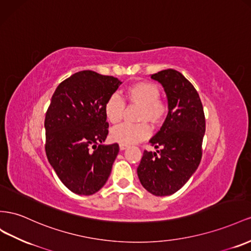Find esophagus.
Wrapping results in <instances>:
<instances>
[{
    "label": "esophagus",
    "mask_w": 251,
    "mask_h": 251,
    "mask_svg": "<svg viewBox=\"0 0 251 251\" xmlns=\"http://www.w3.org/2000/svg\"><path fill=\"white\" fill-rule=\"evenodd\" d=\"M119 148H120V150H126V149L127 148V145L120 144V145H119Z\"/></svg>",
    "instance_id": "1"
}]
</instances>
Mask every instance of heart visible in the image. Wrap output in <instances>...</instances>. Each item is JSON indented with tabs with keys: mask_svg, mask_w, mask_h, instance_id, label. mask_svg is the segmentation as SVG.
Here are the masks:
<instances>
[{
	"mask_svg": "<svg viewBox=\"0 0 251 251\" xmlns=\"http://www.w3.org/2000/svg\"><path fill=\"white\" fill-rule=\"evenodd\" d=\"M159 87L150 81H138L132 83L125 90V98L132 104L140 105L137 120L142 123L131 125L124 124L115 126L111 131L114 141L124 145L136 144L150 136L152 126H159L166 120L169 106L166 101L161 100ZM126 104L118 95H112L104 103V114L111 124L120 123L124 117Z\"/></svg>",
	"mask_w": 251,
	"mask_h": 251,
	"instance_id": "1",
	"label": "heart"
}]
</instances>
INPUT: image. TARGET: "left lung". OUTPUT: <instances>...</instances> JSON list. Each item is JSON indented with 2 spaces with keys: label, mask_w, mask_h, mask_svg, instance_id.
<instances>
[{
  "label": "left lung",
  "mask_w": 251,
  "mask_h": 251,
  "mask_svg": "<svg viewBox=\"0 0 251 251\" xmlns=\"http://www.w3.org/2000/svg\"><path fill=\"white\" fill-rule=\"evenodd\" d=\"M151 78L164 87L169 113L150 140L159 150L144 152L137 174L147 191L167 196L178 191L198 169L206 121L198 91L179 72L164 70Z\"/></svg>",
  "instance_id": "1"
}]
</instances>
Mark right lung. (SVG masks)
<instances>
[{"mask_svg": "<svg viewBox=\"0 0 251 251\" xmlns=\"http://www.w3.org/2000/svg\"><path fill=\"white\" fill-rule=\"evenodd\" d=\"M123 83L93 71L74 74L53 93L45 116V152L60 180L74 193L92 195L104 186L118 144L109 134L104 103Z\"/></svg>", "mask_w": 251, "mask_h": 251, "instance_id": "obj_1", "label": "right lung"}]
</instances>
